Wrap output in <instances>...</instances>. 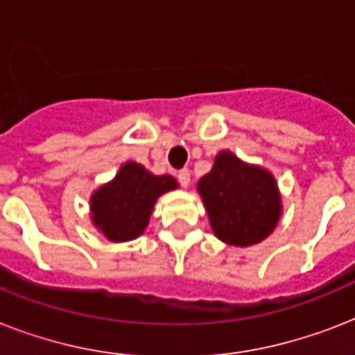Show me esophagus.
<instances>
[{"instance_id":"obj_1","label":"esophagus","mask_w":355,"mask_h":355,"mask_svg":"<svg viewBox=\"0 0 355 355\" xmlns=\"http://www.w3.org/2000/svg\"><path fill=\"white\" fill-rule=\"evenodd\" d=\"M177 178L182 188H188L189 186V169H180V171L177 173Z\"/></svg>"}]
</instances>
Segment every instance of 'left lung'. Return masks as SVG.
<instances>
[{
	"label": "left lung",
	"instance_id": "obj_1",
	"mask_svg": "<svg viewBox=\"0 0 355 355\" xmlns=\"http://www.w3.org/2000/svg\"><path fill=\"white\" fill-rule=\"evenodd\" d=\"M217 239L234 247L258 245L275 232L282 217V195L275 175L221 150L210 173L197 182Z\"/></svg>",
	"mask_w": 355,
	"mask_h": 355
}]
</instances>
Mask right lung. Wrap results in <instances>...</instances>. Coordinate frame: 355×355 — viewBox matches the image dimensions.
Returning <instances> with one entry per match:
<instances>
[{
	"mask_svg": "<svg viewBox=\"0 0 355 355\" xmlns=\"http://www.w3.org/2000/svg\"><path fill=\"white\" fill-rule=\"evenodd\" d=\"M177 188L171 175H155L138 162H125L110 182L92 193V225L108 241H132L145 232L158 197Z\"/></svg>",
	"mask_w": 355,
	"mask_h": 355,
	"instance_id": "1",
	"label": "right lung"
}]
</instances>
